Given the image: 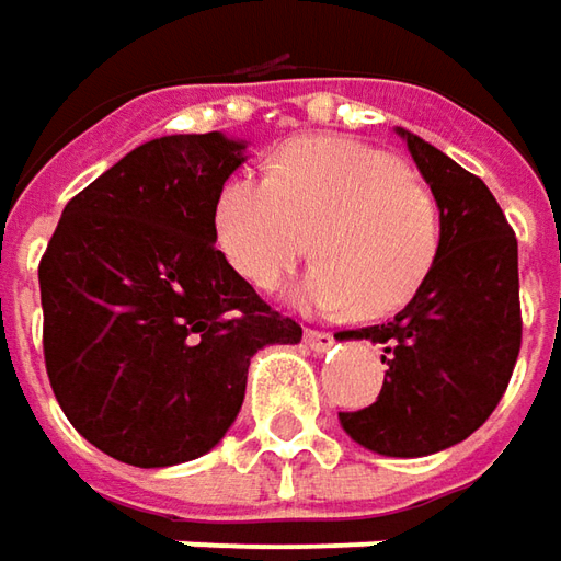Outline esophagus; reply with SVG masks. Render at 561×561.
I'll use <instances>...</instances> for the list:
<instances>
[{"instance_id": "obj_1", "label": "esophagus", "mask_w": 561, "mask_h": 561, "mask_svg": "<svg viewBox=\"0 0 561 561\" xmlns=\"http://www.w3.org/2000/svg\"><path fill=\"white\" fill-rule=\"evenodd\" d=\"M304 341H307V346H310L312 353H329L331 346H334V334H331V331L310 329L304 334Z\"/></svg>"}]
</instances>
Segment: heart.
Masks as SVG:
<instances>
[{"label":"heart","mask_w":561,"mask_h":561,"mask_svg":"<svg viewBox=\"0 0 561 561\" xmlns=\"http://www.w3.org/2000/svg\"><path fill=\"white\" fill-rule=\"evenodd\" d=\"M217 251L261 291H276L310 251L297 288L310 310L387 316L405 307L439 257L433 193L405 159L346 137H300L270 174H232L211 208Z\"/></svg>","instance_id":"1"}]
</instances>
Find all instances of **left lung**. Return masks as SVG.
<instances>
[{"mask_svg": "<svg viewBox=\"0 0 561 561\" xmlns=\"http://www.w3.org/2000/svg\"><path fill=\"white\" fill-rule=\"evenodd\" d=\"M439 205V257L417 295L383 325L341 331L380 344L387 362L375 405L341 411L362 448L424 457L489 421L522 346L519 245L491 190L424 137L396 128Z\"/></svg>", "mask_w": 561, "mask_h": 561, "instance_id": "obj_1", "label": "left lung"}]
</instances>
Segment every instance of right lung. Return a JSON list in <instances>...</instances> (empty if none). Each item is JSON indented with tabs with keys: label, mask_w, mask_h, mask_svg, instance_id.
<instances>
[{
	"label": "right lung",
	"mask_w": 561,
	"mask_h": 561,
	"mask_svg": "<svg viewBox=\"0 0 561 561\" xmlns=\"http://www.w3.org/2000/svg\"><path fill=\"white\" fill-rule=\"evenodd\" d=\"M242 162L245 140L220 131L147 140L67 202L42 254L51 390L122 463L211 451L242 409L251 356L304 337L215 249V196Z\"/></svg>",
	"instance_id": "obj_1"
}]
</instances>
